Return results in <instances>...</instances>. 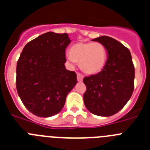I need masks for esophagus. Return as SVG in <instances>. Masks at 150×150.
<instances>
[{
  "instance_id": "esophagus-1",
  "label": "esophagus",
  "mask_w": 150,
  "mask_h": 150,
  "mask_svg": "<svg viewBox=\"0 0 150 150\" xmlns=\"http://www.w3.org/2000/svg\"><path fill=\"white\" fill-rule=\"evenodd\" d=\"M76 77H77V80L78 82H83V76L81 74H79V73H77V75H76Z\"/></svg>"
}]
</instances>
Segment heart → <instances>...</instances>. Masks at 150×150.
Wrapping results in <instances>:
<instances>
[{
	"mask_svg": "<svg viewBox=\"0 0 150 150\" xmlns=\"http://www.w3.org/2000/svg\"><path fill=\"white\" fill-rule=\"evenodd\" d=\"M67 59L72 64H79L83 72L93 75L100 72L106 64L107 52L100 42H79L69 50Z\"/></svg>",
	"mask_w": 150,
	"mask_h": 150,
	"instance_id": "obj_1",
	"label": "heart"
}]
</instances>
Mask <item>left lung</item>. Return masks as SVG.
Listing matches in <instances>:
<instances>
[{"label":"left lung","instance_id":"1","mask_svg":"<svg viewBox=\"0 0 150 150\" xmlns=\"http://www.w3.org/2000/svg\"><path fill=\"white\" fill-rule=\"evenodd\" d=\"M106 47L108 59L100 72L86 76L83 95L88 110L100 116H110L121 110L134 91V67L131 52L120 42L107 36L92 40Z\"/></svg>","mask_w":150,"mask_h":150}]
</instances>
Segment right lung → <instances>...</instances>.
Returning a JSON list of instances; mask_svg holds the SVG:
<instances>
[{
    "label": "right lung",
    "instance_id": "1",
    "mask_svg": "<svg viewBox=\"0 0 150 150\" xmlns=\"http://www.w3.org/2000/svg\"><path fill=\"white\" fill-rule=\"evenodd\" d=\"M67 34L47 32L28 42L16 66V89L25 107L40 117H50L64 107L77 83L76 74L65 68Z\"/></svg>",
    "mask_w": 150,
    "mask_h": 150
}]
</instances>
